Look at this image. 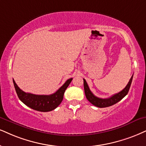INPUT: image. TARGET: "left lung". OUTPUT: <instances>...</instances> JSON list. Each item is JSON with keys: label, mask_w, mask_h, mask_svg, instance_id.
<instances>
[{"label": "left lung", "mask_w": 146, "mask_h": 146, "mask_svg": "<svg viewBox=\"0 0 146 146\" xmlns=\"http://www.w3.org/2000/svg\"><path fill=\"white\" fill-rule=\"evenodd\" d=\"M133 76V74L131 76V79L129 80V82H128V84L126 86L125 89L122 90L120 92L113 95L112 96L110 97V98L106 99L99 98L98 97L95 96V95L93 94V93L91 91V90L89 89V86H88L87 82H86L85 79L83 78L84 89L86 98H87L88 101H89L90 103H91L93 105L97 106V107L98 108H106L114 105V104H116L117 102H118L119 101L121 100L122 99L125 98L126 95H127V93H128L129 91V89H130L131 82H132Z\"/></svg>", "instance_id": "obj_1"}]
</instances>
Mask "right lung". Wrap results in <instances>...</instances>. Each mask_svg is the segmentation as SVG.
Masks as SVG:
<instances>
[{"mask_svg":"<svg viewBox=\"0 0 146 146\" xmlns=\"http://www.w3.org/2000/svg\"><path fill=\"white\" fill-rule=\"evenodd\" d=\"M72 80V78L68 79L56 92L48 95H35L26 93L19 89L15 80H13V82L18 98L25 105L35 110L46 112L55 110L61 104L64 98L65 91Z\"/></svg>","mask_w":146,"mask_h":146,"instance_id":"add662e5","label":"right lung"}]
</instances>
